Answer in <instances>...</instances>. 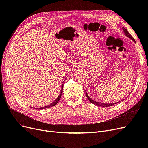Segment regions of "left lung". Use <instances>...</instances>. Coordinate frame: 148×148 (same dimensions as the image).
<instances>
[{"label":"left lung","mask_w":148,"mask_h":148,"mask_svg":"<svg viewBox=\"0 0 148 148\" xmlns=\"http://www.w3.org/2000/svg\"><path fill=\"white\" fill-rule=\"evenodd\" d=\"M122 29H123V31H124V33H125V34L127 36V37H128L129 38H130L132 41H133L134 42H135V39H134L133 37H132V36L129 33H128V31H127V29H125V28H123V27H122ZM85 92H86V97H87V98L88 99V100L90 101V102H91V103H92L93 104H95V105H96V106H101V107H110V106H113V105H114V104H117V103H119V102H121V101H120V102H116V103H112V104H104V103H101V102H96V101H93V100H92L90 97H89V96H88V93L86 92V91H85ZM124 99V100H125ZM122 101H123V100H122Z\"/></svg>","instance_id":"obj_1"}]
</instances>
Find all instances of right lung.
<instances>
[{"label": "right lung", "mask_w": 148, "mask_h": 148, "mask_svg": "<svg viewBox=\"0 0 148 148\" xmlns=\"http://www.w3.org/2000/svg\"><path fill=\"white\" fill-rule=\"evenodd\" d=\"M64 83H63V84H62V88H61V91H60V95H59V96L57 97V99L53 101L52 103H51V104H49V105H48V106H45V107H40V108H35V109H46V108H49V107H53V106H54L55 105H56L57 104V102L59 101V100L60 99V97H61V96H62V91H63V86H64Z\"/></svg>", "instance_id": "1"}]
</instances>
